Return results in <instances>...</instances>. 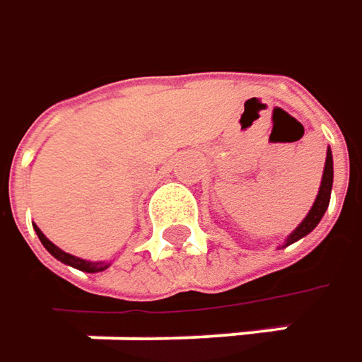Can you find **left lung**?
Here are the masks:
<instances>
[{
  "instance_id": "obj_1",
  "label": "left lung",
  "mask_w": 362,
  "mask_h": 362,
  "mask_svg": "<svg viewBox=\"0 0 362 362\" xmlns=\"http://www.w3.org/2000/svg\"><path fill=\"white\" fill-rule=\"evenodd\" d=\"M332 184H334V159H332V151H327V157H325V170H323V178H321V188H319V194L313 203L311 211L309 215L303 219V223L288 236L286 245H292L296 240H300L303 236H307L311 230H315V226L321 221V217L325 214L327 205H329V194H332Z\"/></svg>"
}]
</instances>
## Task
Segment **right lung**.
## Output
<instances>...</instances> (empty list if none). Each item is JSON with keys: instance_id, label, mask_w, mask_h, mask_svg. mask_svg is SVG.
<instances>
[{"instance_id": "1", "label": "right lung", "mask_w": 362, "mask_h": 362, "mask_svg": "<svg viewBox=\"0 0 362 362\" xmlns=\"http://www.w3.org/2000/svg\"><path fill=\"white\" fill-rule=\"evenodd\" d=\"M35 232H37L39 240L43 243V247L47 248L55 259H59L62 263L72 265V267H76V269H81V272H86V274H95V272H103V269H107V263H90V261H83V259H78V257H74V255L64 252L62 248H57L53 243H51V240H47V238H45V234H43L39 228H35Z\"/></svg>"}]
</instances>
